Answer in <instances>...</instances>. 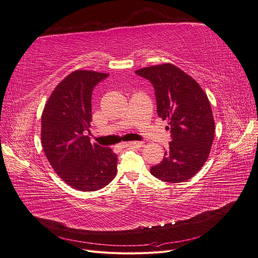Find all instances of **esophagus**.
Masks as SVG:
<instances>
[{"label": "esophagus", "mask_w": 258, "mask_h": 258, "mask_svg": "<svg viewBox=\"0 0 258 258\" xmlns=\"http://www.w3.org/2000/svg\"><path fill=\"white\" fill-rule=\"evenodd\" d=\"M142 146L141 142L138 141H131V142H122V144L118 145V149H124V148H140Z\"/></svg>", "instance_id": "34e87169"}]
</instances>
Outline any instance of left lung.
<instances>
[{
    "label": "left lung",
    "mask_w": 258,
    "mask_h": 258,
    "mask_svg": "<svg viewBox=\"0 0 258 258\" xmlns=\"http://www.w3.org/2000/svg\"><path fill=\"white\" fill-rule=\"evenodd\" d=\"M155 89L157 113L168 120L172 140L161 163L151 167L156 178L185 182L206 163L215 136L211 103L201 86L172 63L151 66L135 71Z\"/></svg>",
    "instance_id": "left-lung-1"
}]
</instances>
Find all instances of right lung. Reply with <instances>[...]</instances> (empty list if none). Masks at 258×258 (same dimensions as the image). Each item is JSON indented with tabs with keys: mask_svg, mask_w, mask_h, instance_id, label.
I'll return each instance as SVG.
<instances>
[{
	"mask_svg": "<svg viewBox=\"0 0 258 258\" xmlns=\"http://www.w3.org/2000/svg\"><path fill=\"white\" fill-rule=\"evenodd\" d=\"M108 76L76 70L56 86L41 117V145L50 165L66 184L81 191H95L117 174V154L91 144L90 127L94 86Z\"/></svg>",
	"mask_w": 258,
	"mask_h": 258,
	"instance_id": "right-lung-1",
	"label": "right lung"
}]
</instances>
